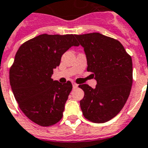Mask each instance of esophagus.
Wrapping results in <instances>:
<instances>
[{"label":"esophagus","mask_w":148,"mask_h":148,"mask_svg":"<svg viewBox=\"0 0 148 148\" xmlns=\"http://www.w3.org/2000/svg\"><path fill=\"white\" fill-rule=\"evenodd\" d=\"M72 85H73V88H77L78 87V84H76V83H74V82H72Z\"/></svg>","instance_id":"1"}]
</instances>
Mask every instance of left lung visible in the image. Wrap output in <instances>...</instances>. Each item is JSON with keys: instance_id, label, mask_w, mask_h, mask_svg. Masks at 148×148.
<instances>
[{"instance_id": "1", "label": "left lung", "mask_w": 148, "mask_h": 148, "mask_svg": "<svg viewBox=\"0 0 148 148\" xmlns=\"http://www.w3.org/2000/svg\"><path fill=\"white\" fill-rule=\"evenodd\" d=\"M84 48L87 71L96 80L95 88L86 84L79 88L84 92L80 101L84 116L96 123L109 121L123 108L133 83L131 56L116 39L98 32L76 35Z\"/></svg>"}]
</instances>
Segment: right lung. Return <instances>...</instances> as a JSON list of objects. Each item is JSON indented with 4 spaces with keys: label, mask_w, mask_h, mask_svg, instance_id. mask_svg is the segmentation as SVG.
Here are the masks:
<instances>
[{
    "label": "right lung",
    "mask_w": 148,
    "mask_h": 148,
    "mask_svg": "<svg viewBox=\"0 0 148 148\" xmlns=\"http://www.w3.org/2000/svg\"><path fill=\"white\" fill-rule=\"evenodd\" d=\"M78 46L75 35L42 34L22 44L15 54L9 74L11 90L21 111L39 126H52L63 116L72 84L51 77L62 55Z\"/></svg>",
    "instance_id": "1"
}]
</instances>
